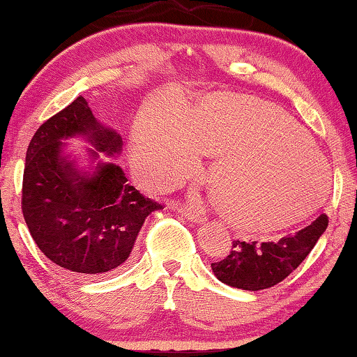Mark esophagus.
Returning <instances> with one entry per match:
<instances>
[{
	"instance_id": "esophagus-1",
	"label": "esophagus",
	"mask_w": 357,
	"mask_h": 357,
	"mask_svg": "<svg viewBox=\"0 0 357 357\" xmlns=\"http://www.w3.org/2000/svg\"><path fill=\"white\" fill-rule=\"evenodd\" d=\"M178 213L190 222H203L204 217H206L203 209H193L192 206H181L178 209Z\"/></svg>"
}]
</instances>
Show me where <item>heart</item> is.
I'll use <instances>...</instances> for the list:
<instances>
[{"label": "heart", "instance_id": "b5f03b06", "mask_svg": "<svg viewBox=\"0 0 357 357\" xmlns=\"http://www.w3.org/2000/svg\"><path fill=\"white\" fill-rule=\"evenodd\" d=\"M135 157L143 173L173 185L215 155L209 181L220 213L249 231L304 220L328 193V160L310 135L273 102L217 93L190 108L174 94L138 112Z\"/></svg>", "mask_w": 357, "mask_h": 357}]
</instances>
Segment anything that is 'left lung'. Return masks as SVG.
<instances>
[{"label":"left lung","mask_w":357,"mask_h":357,"mask_svg":"<svg viewBox=\"0 0 357 357\" xmlns=\"http://www.w3.org/2000/svg\"><path fill=\"white\" fill-rule=\"evenodd\" d=\"M328 215L321 214L299 231L275 243L257 244L233 241L231 252L222 261L211 264L214 275L233 288L259 291L277 285L304 261L328 228Z\"/></svg>","instance_id":"left-lung-1"}]
</instances>
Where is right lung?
I'll use <instances>...</instances> for the list:
<instances>
[{"label":"right lung","mask_w":357,"mask_h":357,"mask_svg":"<svg viewBox=\"0 0 357 357\" xmlns=\"http://www.w3.org/2000/svg\"><path fill=\"white\" fill-rule=\"evenodd\" d=\"M83 137L99 153H121L123 138L102 126L84 98H77L36 130L26 151L22 211L44 255L70 273L94 275L119 269L129 258L144 219L162 209L142 195L123 168L98 162L78 170L61 140Z\"/></svg>","instance_id":"1"}]
</instances>
